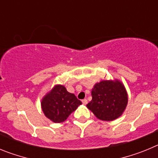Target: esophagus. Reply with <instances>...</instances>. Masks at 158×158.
Masks as SVG:
<instances>
[{"label": "esophagus", "mask_w": 158, "mask_h": 158, "mask_svg": "<svg viewBox=\"0 0 158 158\" xmlns=\"http://www.w3.org/2000/svg\"><path fill=\"white\" fill-rule=\"evenodd\" d=\"M82 103H83L84 104H87L88 100H86V99H84V100H82Z\"/></svg>", "instance_id": "1"}]
</instances>
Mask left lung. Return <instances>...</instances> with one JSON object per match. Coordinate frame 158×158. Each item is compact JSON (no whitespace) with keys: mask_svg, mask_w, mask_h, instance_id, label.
<instances>
[{"mask_svg":"<svg viewBox=\"0 0 158 158\" xmlns=\"http://www.w3.org/2000/svg\"><path fill=\"white\" fill-rule=\"evenodd\" d=\"M92 96L87 107L101 120H115L122 115L127 105V93L118 80L96 83L92 89Z\"/></svg>","mask_w":158,"mask_h":158,"instance_id":"obj_1","label":"left lung"}]
</instances>
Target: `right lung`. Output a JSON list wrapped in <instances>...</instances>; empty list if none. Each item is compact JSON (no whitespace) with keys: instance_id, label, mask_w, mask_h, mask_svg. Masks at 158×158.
<instances>
[{"instance_id":"add662e5","label":"right lung","mask_w":158,"mask_h":158,"mask_svg":"<svg viewBox=\"0 0 158 158\" xmlns=\"http://www.w3.org/2000/svg\"><path fill=\"white\" fill-rule=\"evenodd\" d=\"M81 104L74 94L67 91L65 86L57 85L42 99L41 106L46 117L57 123L66 120Z\"/></svg>"}]
</instances>
